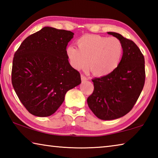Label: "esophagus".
<instances>
[{"label":"esophagus","mask_w":158,"mask_h":158,"mask_svg":"<svg viewBox=\"0 0 158 158\" xmlns=\"http://www.w3.org/2000/svg\"><path fill=\"white\" fill-rule=\"evenodd\" d=\"M81 81H85V80H87L88 79L86 78V77H85L84 74H81Z\"/></svg>","instance_id":"obj_1"}]
</instances>
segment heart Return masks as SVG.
Segmentation results:
<instances>
[{"label":"heart","mask_w":158,"mask_h":158,"mask_svg":"<svg viewBox=\"0 0 158 158\" xmlns=\"http://www.w3.org/2000/svg\"><path fill=\"white\" fill-rule=\"evenodd\" d=\"M77 47L70 45L66 53L73 68L90 69L93 74L105 77L111 74L121 63L123 47L116 37L88 34L77 41Z\"/></svg>","instance_id":"heart-1"}]
</instances>
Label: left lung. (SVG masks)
Returning a JSON list of instances; mask_svg holds the SVG:
<instances>
[{
    "instance_id": "8db88e82",
    "label": "left lung",
    "mask_w": 158,
    "mask_h": 158,
    "mask_svg": "<svg viewBox=\"0 0 158 158\" xmlns=\"http://www.w3.org/2000/svg\"><path fill=\"white\" fill-rule=\"evenodd\" d=\"M123 47L121 63L108 75L92 80L94 90L87 99L90 110L101 120L125 116L137 101L145 83V60L135 42L121 34L108 32Z\"/></svg>"
}]
</instances>
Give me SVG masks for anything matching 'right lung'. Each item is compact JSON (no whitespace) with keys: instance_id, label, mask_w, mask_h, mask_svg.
<instances>
[{"instance_id":"add662e5","label":"right lung","mask_w":158,"mask_h":158,"mask_svg":"<svg viewBox=\"0 0 158 158\" xmlns=\"http://www.w3.org/2000/svg\"><path fill=\"white\" fill-rule=\"evenodd\" d=\"M74 33L44 27L24 40L12 61V84L29 113L49 116L62 105L66 93L81 84L66 53Z\"/></svg>"}]
</instances>
